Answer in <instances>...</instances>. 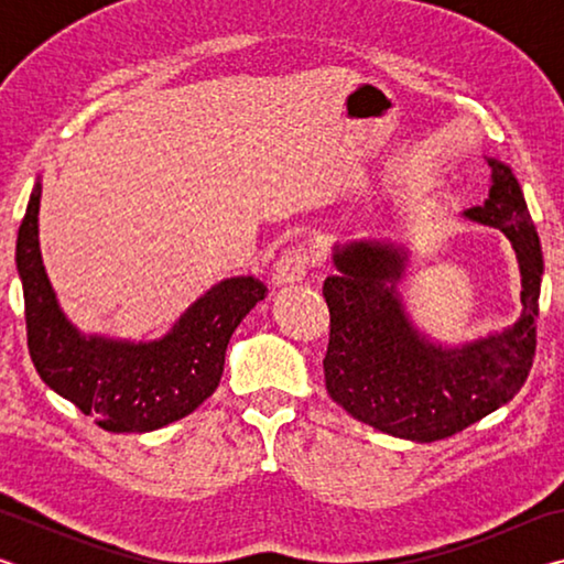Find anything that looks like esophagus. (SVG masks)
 I'll return each mask as SVG.
<instances>
[{
	"label": "esophagus",
	"instance_id": "obj_1",
	"mask_svg": "<svg viewBox=\"0 0 564 564\" xmlns=\"http://www.w3.org/2000/svg\"><path fill=\"white\" fill-rule=\"evenodd\" d=\"M313 263V253L308 246H291L289 251L281 253V259L273 265V283L275 285H291L305 279Z\"/></svg>",
	"mask_w": 564,
	"mask_h": 564
}]
</instances>
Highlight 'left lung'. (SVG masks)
<instances>
[{
	"label": "left lung",
	"instance_id": "left-lung-1",
	"mask_svg": "<svg viewBox=\"0 0 564 564\" xmlns=\"http://www.w3.org/2000/svg\"><path fill=\"white\" fill-rule=\"evenodd\" d=\"M488 166V198L463 216L498 228L518 256L522 313L512 326L445 346L415 326L398 291L410 259L405 243L370 236L333 246L338 273L323 283L330 311L326 388L346 413L380 433L443 441L510 403L528 380L545 263L512 169L498 159Z\"/></svg>",
	"mask_w": 564,
	"mask_h": 564
}]
</instances>
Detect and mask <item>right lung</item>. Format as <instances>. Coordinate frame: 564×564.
<instances>
[{
    "label": "right lung",
    "instance_id": "obj_1",
    "mask_svg": "<svg viewBox=\"0 0 564 564\" xmlns=\"http://www.w3.org/2000/svg\"><path fill=\"white\" fill-rule=\"evenodd\" d=\"M42 181L32 188L17 236L26 340L36 373L104 431L149 433L186 417L221 383L238 323L269 289L253 275L212 285L151 340L84 333L66 318L40 251Z\"/></svg>",
    "mask_w": 564,
    "mask_h": 564
}]
</instances>
